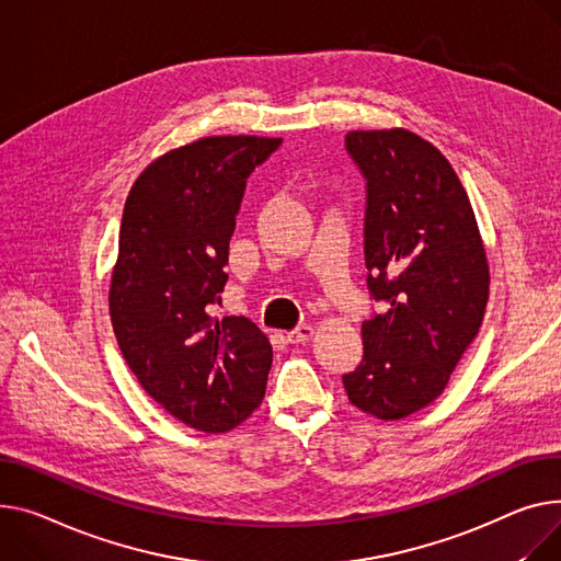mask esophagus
Returning <instances> with one entry per match:
<instances>
[{
    "label": "esophagus",
    "instance_id": "1",
    "mask_svg": "<svg viewBox=\"0 0 561 561\" xmlns=\"http://www.w3.org/2000/svg\"><path fill=\"white\" fill-rule=\"evenodd\" d=\"M311 335H313V327L311 324H300L297 329L288 331V341L295 343V345H300V343L311 341Z\"/></svg>",
    "mask_w": 561,
    "mask_h": 561
}]
</instances>
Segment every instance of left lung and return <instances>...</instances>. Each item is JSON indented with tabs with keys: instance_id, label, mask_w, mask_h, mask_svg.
<instances>
[{
	"instance_id": "obj_1",
	"label": "left lung",
	"mask_w": 561,
	"mask_h": 561,
	"mask_svg": "<svg viewBox=\"0 0 561 561\" xmlns=\"http://www.w3.org/2000/svg\"><path fill=\"white\" fill-rule=\"evenodd\" d=\"M345 146L367 180V286L390 309L363 322V360L343 383L358 410L392 422L449 383L482 324L490 264L465 186L431 141L390 128L352 130Z\"/></svg>"
}]
</instances>
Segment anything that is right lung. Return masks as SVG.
I'll return each mask as SVG.
<instances>
[{"label": "right lung", "instance_id": "add662e5", "mask_svg": "<svg viewBox=\"0 0 561 561\" xmlns=\"http://www.w3.org/2000/svg\"><path fill=\"white\" fill-rule=\"evenodd\" d=\"M279 137L216 135L148 164L126 198L110 320L141 388L169 415L228 433L266 394L268 335L243 316H209L226 288L245 180Z\"/></svg>", "mask_w": 561, "mask_h": 561}]
</instances>
